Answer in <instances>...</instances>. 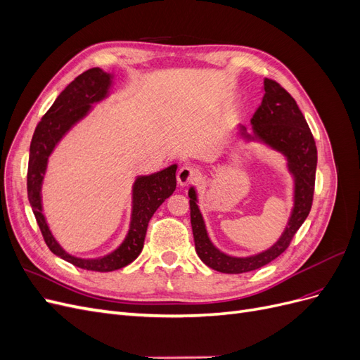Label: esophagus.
Wrapping results in <instances>:
<instances>
[{
	"instance_id": "34e87169",
	"label": "esophagus",
	"mask_w": 360,
	"mask_h": 360,
	"mask_svg": "<svg viewBox=\"0 0 360 360\" xmlns=\"http://www.w3.org/2000/svg\"><path fill=\"white\" fill-rule=\"evenodd\" d=\"M197 176H198L197 169H195L193 167L184 165L177 172V181L180 186H188V184H191L195 179H197Z\"/></svg>"
}]
</instances>
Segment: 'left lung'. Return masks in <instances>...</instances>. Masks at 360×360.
Listing matches in <instances>:
<instances>
[{
  "label": "left lung",
  "mask_w": 360,
  "mask_h": 360,
  "mask_svg": "<svg viewBox=\"0 0 360 360\" xmlns=\"http://www.w3.org/2000/svg\"><path fill=\"white\" fill-rule=\"evenodd\" d=\"M250 124L252 134H248L245 126H238L242 138L263 143L287 159L288 171L294 179V205L285 230L274 246L250 257H231L212 243L198 207L197 191L191 188L189 205L195 250L204 264L222 274H245L278 258L290 246L291 238L308 217L314 198L317 147L296 101L276 81L264 79L263 102L250 118Z\"/></svg>",
  "instance_id": "8db88e82"
}]
</instances>
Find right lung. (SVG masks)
<instances>
[{
  "instance_id": "obj_1",
  "label": "right lung",
  "mask_w": 360,
  "mask_h": 360,
  "mask_svg": "<svg viewBox=\"0 0 360 360\" xmlns=\"http://www.w3.org/2000/svg\"><path fill=\"white\" fill-rule=\"evenodd\" d=\"M114 75L106 73L99 68L89 69L75 78L52 103L48 112L41 117L30 146L27 191L32 213L43 238L57 257L68 263L91 271L118 270L141 254L151 216L159 209L169 195L176 191L177 165H171L150 176L136 177L132 188V216L129 231L123 243L112 252L99 258H79L64 250L52 236L48 222L43 214L41 184L45 179L48 159L69 130L91 111V106L110 96Z\"/></svg>"
}]
</instances>
